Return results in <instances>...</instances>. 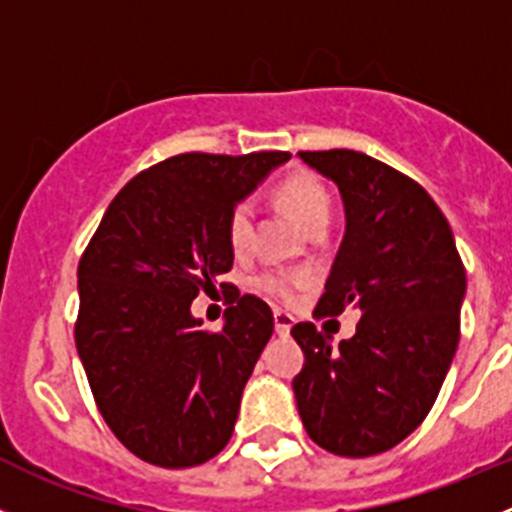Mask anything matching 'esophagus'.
Returning <instances> with one entry per match:
<instances>
[{
	"mask_svg": "<svg viewBox=\"0 0 512 512\" xmlns=\"http://www.w3.org/2000/svg\"><path fill=\"white\" fill-rule=\"evenodd\" d=\"M272 318H275V333H278V336H288L290 328H293V315L283 313V310H275Z\"/></svg>",
	"mask_w": 512,
	"mask_h": 512,
	"instance_id": "esophagus-1",
	"label": "esophagus"
}]
</instances>
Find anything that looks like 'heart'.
Returning a JSON list of instances; mask_svg holds the SVG:
<instances>
[{"label":"heart","instance_id":"heart-1","mask_svg":"<svg viewBox=\"0 0 512 512\" xmlns=\"http://www.w3.org/2000/svg\"><path fill=\"white\" fill-rule=\"evenodd\" d=\"M275 194H278L280 202L285 204V209H288L308 232L313 227H318V224H328V219H331V191L323 184L321 176L313 174V171H290V174L283 176L280 184L275 186ZM252 229H255V207H252V202L250 199L234 202L227 214V240L234 252H245L247 247H250ZM257 285H260L262 293H267L270 298L290 303L300 290L308 288L310 275L290 270H265L260 278H257Z\"/></svg>","mask_w":512,"mask_h":512}]
</instances>
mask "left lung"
<instances>
[{"label": "left lung", "instance_id": "8db88e82", "mask_svg": "<svg viewBox=\"0 0 512 512\" xmlns=\"http://www.w3.org/2000/svg\"><path fill=\"white\" fill-rule=\"evenodd\" d=\"M338 184L346 234L315 315L361 310L356 336L331 346L295 323L305 364L293 379L308 437L341 457H371L407 439L432 409L460 341L465 265L427 189L379 159L300 151Z\"/></svg>", "mask_w": 512, "mask_h": 512}]
</instances>
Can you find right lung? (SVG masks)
<instances>
[{
    "mask_svg": "<svg viewBox=\"0 0 512 512\" xmlns=\"http://www.w3.org/2000/svg\"><path fill=\"white\" fill-rule=\"evenodd\" d=\"M288 151L171 156L133 176L78 265L75 346L118 442L156 467L212 460L232 437L242 389L270 341L265 300L240 295L227 214ZM219 287L228 321L204 332L190 300Z\"/></svg>",
    "mask_w": 512,
    "mask_h": 512,
    "instance_id": "right-lung-1",
    "label": "right lung"
}]
</instances>
